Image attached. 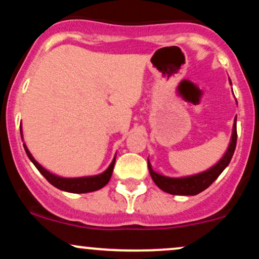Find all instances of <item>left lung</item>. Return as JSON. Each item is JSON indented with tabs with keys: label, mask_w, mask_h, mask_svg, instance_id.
<instances>
[{
	"label": "left lung",
	"mask_w": 259,
	"mask_h": 259,
	"mask_svg": "<svg viewBox=\"0 0 259 259\" xmlns=\"http://www.w3.org/2000/svg\"><path fill=\"white\" fill-rule=\"evenodd\" d=\"M236 140H237V133H236V119H235L234 129H233V136H231L230 145H229L227 152H225L223 158L219 160L218 163L208 170L203 171V173L191 175V177L186 178H168L163 177L156 171H153L152 167H151L150 162H148V170H150L151 178L154 181L157 186L159 187L163 191L168 192L171 195H197L200 192L206 190L210 184H213L217 178L222 174V171L228 167L230 163L233 154L236 148Z\"/></svg>",
	"instance_id": "obj_1"
}]
</instances>
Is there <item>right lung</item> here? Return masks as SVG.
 Instances as JSON below:
<instances>
[{"label": "right lung", "mask_w": 259, "mask_h": 259, "mask_svg": "<svg viewBox=\"0 0 259 259\" xmlns=\"http://www.w3.org/2000/svg\"><path fill=\"white\" fill-rule=\"evenodd\" d=\"M22 133V130H20ZM25 152L28 154L29 159L34 163L35 167L37 168V170L44 175L45 179L49 181L50 184H52L53 186L57 187L59 190H63V191L73 192V194H85V192H91L96 191V190L102 189L103 186L107 185L109 179L112 177L113 168H114L115 163V157L113 158L111 165L106 169L103 173L99 175H92V177H81V178H62L58 175L50 173L49 170H46L44 167H41L40 164L34 159V157L31 156V153L29 152V150L26 148L24 144Z\"/></svg>", "instance_id": "add662e5"}]
</instances>
